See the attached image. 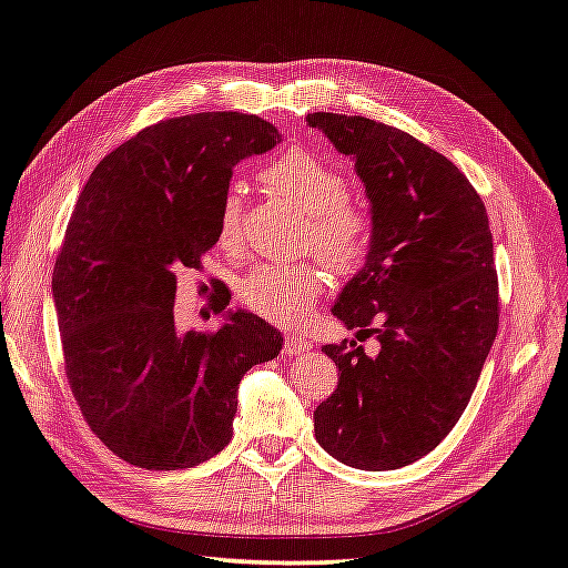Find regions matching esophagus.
Instances as JSON below:
<instances>
[{
  "instance_id": "obj_1",
  "label": "esophagus",
  "mask_w": 568,
  "mask_h": 568,
  "mask_svg": "<svg viewBox=\"0 0 568 568\" xmlns=\"http://www.w3.org/2000/svg\"><path fill=\"white\" fill-rule=\"evenodd\" d=\"M307 349H313V344L307 342L303 335H287L285 337V354L287 357H297V354H305Z\"/></svg>"
}]
</instances>
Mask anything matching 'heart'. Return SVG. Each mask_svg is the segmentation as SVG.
I'll return each instance as SVG.
<instances>
[{"mask_svg":"<svg viewBox=\"0 0 568 568\" xmlns=\"http://www.w3.org/2000/svg\"><path fill=\"white\" fill-rule=\"evenodd\" d=\"M275 194L293 202L307 216L313 248L332 271L349 275L372 251L374 226L362 209L349 204V184L327 160L310 150H291L263 170ZM243 194L231 184L219 209V236L231 246L241 231ZM325 287L317 265H258L239 283V297L255 315L271 322H293Z\"/></svg>","mask_w":568,"mask_h":568,"instance_id":"heart-1","label":"heart"}]
</instances>
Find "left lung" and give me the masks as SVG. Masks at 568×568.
<instances>
[{"label": "left lung", "instance_id": "1", "mask_svg": "<svg viewBox=\"0 0 568 568\" xmlns=\"http://www.w3.org/2000/svg\"><path fill=\"white\" fill-rule=\"evenodd\" d=\"M354 162L369 199L372 251L342 287L335 315L357 338L325 344L335 394L315 410V438L359 470L424 458L458 424L497 335V273L483 199L450 160L408 132L359 115L313 113Z\"/></svg>", "mask_w": 568, "mask_h": 568}]
</instances>
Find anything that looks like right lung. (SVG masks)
Here are the masks:
<instances>
[{
  "label": "right lung",
  "mask_w": 568,
  "mask_h": 568,
  "mask_svg": "<svg viewBox=\"0 0 568 568\" xmlns=\"http://www.w3.org/2000/svg\"><path fill=\"white\" fill-rule=\"evenodd\" d=\"M277 142L255 115L162 120L110 152L78 196L51 281L65 374L88 426L130 465L214 458L243 374L283 349L281 332L229 303L206 335L174 320L176 275L219 241L233 166Z\"/></svg>",
  "instance_id": "right-lung-1"
}]
</instances>
